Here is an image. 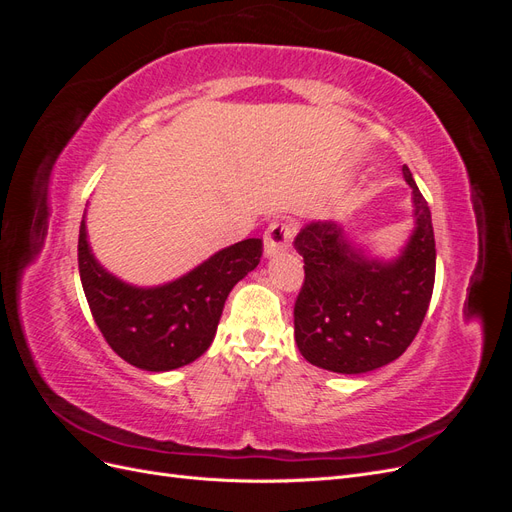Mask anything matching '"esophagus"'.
I'll return each instance as SVG.
<instances>
[{"instance_id":"esophagus-1","label":"esophagus","mask_w":512,"mask_h":512,"mask_svg":"<svg viewBox=\"0 0 512 512\" xmlns=\"http://www.w3.org/2000/svg\"><path fill=\"white\" fill-rule=\"evenodd\" d=\"M294 237V224L290 222H271L265 230V254L275 256L288 250Z\"/></svg>"}]
</instances>
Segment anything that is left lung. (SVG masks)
<instances>
[{
    "label": "left lung",
    "mask_w": 512,
    "mask_h": 512,
    "mask_svg": "<svg viewBox=\"0 0 512 512\" xmlns=\"http://www.w3.org/2000/svg\"><path fill=\"white\" fill-rule=\"evenodd\" d=\"M412 188L414 230L391 262L371 260L337 222H312L294 239L305 282L294 303V339L305 359L337 374H365L412 344L436 282V239L427 200Z\"/></svg>",
    "instance_id": "left-lung-1"
}]
</instances>
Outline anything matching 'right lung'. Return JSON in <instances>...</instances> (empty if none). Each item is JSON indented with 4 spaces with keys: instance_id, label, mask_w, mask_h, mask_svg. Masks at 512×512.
I'll return each instance as SVG.
<instances>
[{
    "instance_id": "obj_1",
    "label": "right lung",
    "mask_w": 512,
    "mask_h": 512,
    "mask_svg": "<svg viewBox=\"0 0 512 512\" xmlns=\"http://www.w3.org/2000/svg\"><path fill=\"white\" fill-rule=\"evenodd\" d=\"M260 256L262 239H245L175 282L138 288L94 258L85 218L79 230V273L91 316L123 361L147 371L177 369L207 352L230 290L258 267Z\"/></svg>"
}]
</instances>
